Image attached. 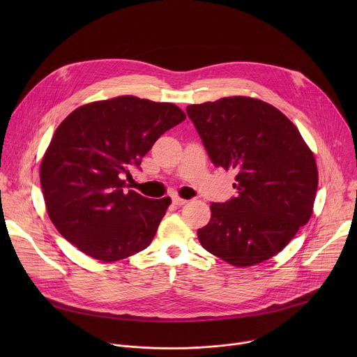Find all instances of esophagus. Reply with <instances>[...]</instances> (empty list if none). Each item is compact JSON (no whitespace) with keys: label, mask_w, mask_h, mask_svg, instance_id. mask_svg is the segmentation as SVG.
Wrapping results in <instances>:
<instances>
[{"label":"esophagus","mask_w":357,"mask_h":357,"mask_svg":"<svg viewBox=\"0 0 357 357\" xmlns=\"http://www.w3.org/2000/svg\"><path fill=\"white\" fill-rule=\"evenodd\" d=\"M186 202H188L186 199H182V197H179V196H172V203H174L175 206H183Z\"/></svg>","instance_id":"34e87169"}]
</instances>
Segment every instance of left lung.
Wrapping results in <instances>:
<instances>
[{
	"mask_svg": "<svg viewBox=\"0 0 357 357\" xmlns=\"http://www.w3.org/2000/svg\"><path fill=\"white\" fill-rule=\"evenodd\" d=\"M215 167L236 171L237 196L212 203L203 248L236 267L278 254L307 225L318 169L298 128L274 106L234 96L186 107Z\"/></svg>",
	"mask_w": 357,
	"mask_h": 357,
	"instance_id": "obj_1",
	"label": "left lung"
}]
</instances>
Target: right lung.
<instances>
[{
  "mask_svg": "<svg viewBox=\"0 0 357 357\" xmlns=\"http://www.w3.org/2000/svg\"><path fill=\"white\" fill-rule=\"evenodd\" d=\"M185 119L172 103L134 96L94 101L70 113L40 164L46 211L58 231L105 263L146 248L171 199L127 190L130 169L139 168L154 142Z\"/></svg>",
  "mask_w": 357,
  "mask_h": 357,
  "instance_id": "add662e5",
  "label": "right lung"
}]
</instances>
